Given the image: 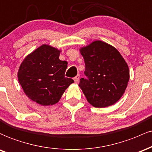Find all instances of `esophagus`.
<instances>
[{
    "label": "esophagus",
    "instance_id": "obj_1",
    "mask_svg": "<svg viewBox=\"0 0 152 152\" xmlns=\"http://www.w3.org/2000/svg\"><path fill=\"white\" fill-rule=\"evenodd\" d=\"M79 80H80V75H76L74 77V80H75V83H78Z\"/></svg>",
    "mask_w": 152,
    "mask_h": 152
}]
</instances>
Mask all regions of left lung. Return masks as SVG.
I'll use <instances>...</instances> for the list:
<instances>
[{
  "label": "left lung",
  "instance_id": "8db88e82",
  "mask_svg": "<svg viewBox=\"0 0 152 152\" xmlns=\"http://www.w3.org/2000/svg\"><path fill=\"white\" fill-rule=\"evenodd\" d=\"M80 53L86 78H81L79 86L88 101L95 108L116 103L129 80V67L118 51L102 41H95L82 48Z\"/></svg>",
  "mask_w": 152,
  "mask_h": 152
}]
</instances>
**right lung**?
I'll use <instances>...</instances> for the list:
<instances>
[{
  "label": "right lung",
  "instance_id": "1",
  "mask_svg": "<svg viewBox=\"0 0 152 152\" xmlns=\"http://www.w3.org/2000/svg\"><path fill=\"white\" fill-rule=\"evenodd\" d=\"M60 52L49 45L41 46L21 63L18 78L26 95L42 105L57 103L69 85L64 76L67 62L59 59Z\"/></svg>",
  "mask_w": 152,
  "mask_h": 152
}]
</instances>
